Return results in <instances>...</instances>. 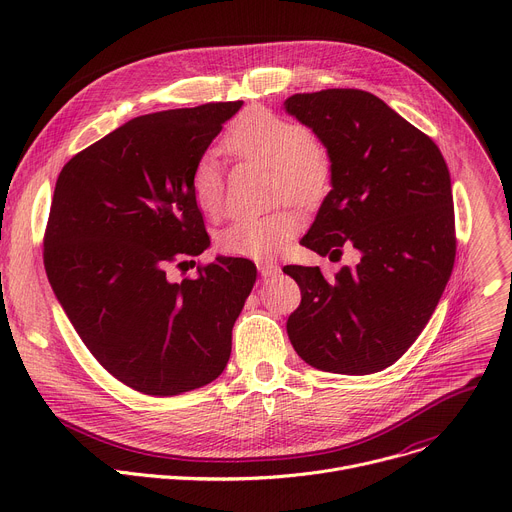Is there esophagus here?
Listing matches in <instances>:
<instances>
[{
  "instance_id": "obj_1",
  "label": "esophagus",
  "mask_w": 512,
  "mask_h": 512,
  "mask_svg": "<svg viewBox=\"0 0 512 512\" xmlns=\"http://www.w3.org/2000/svg\"><path fill=\"white\" fill-rule=\"evenodd\" d=\"M257 267H259L261 277H265V279L279 275V265L273 261H261V263H257Z\"/></svg>"
}]
</instances>
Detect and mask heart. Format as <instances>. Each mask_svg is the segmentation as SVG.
<instances>
[{
    "instance_id": "heart-1",
    "label": "heart",
    "mask_w": 512,
    "mask_h": 512,
    "mask_svg": "<svg viewBox=\"0 0 512 512\" xmlns=\"http://www.w3.org/2000/svg\"><path fill=\"white\" fill-rule=\"evenodd\" d=\"M227 145L237 156L269 166L275 174V192L298 202L318 200L330 184L332 162L310 129L269 109L253 107L241 113L227 133ZM190 190L202 212L214 214L221 208L223 174L210 154L194 164ZM298 227L300 214L289 206L241 214L214 235V245L225 255L265 259L275 255Z\"/></svg>"
}]
</instances>
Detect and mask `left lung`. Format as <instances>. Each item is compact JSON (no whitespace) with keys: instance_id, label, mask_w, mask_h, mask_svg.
<instances>
[{"instance_id":"1","label":"left lung","mask_w":512,"mask_h":512,"mask_svg":"<svg viewBox=\"0 0 512 512\" xmlns=\"http://www.w3.org/2000/svg\"><path fill=\"white\" fill-rule=\"evenodd\" d=\"M332 162V190L302 245L340 259L360 253L332 279L320 267L287 265L302 289L287 336L314 369L371 375L397 362L440 302L456 259L452 180L440 148L379 97L326 89L285 99Z\"/></svg>"}]
</instances>
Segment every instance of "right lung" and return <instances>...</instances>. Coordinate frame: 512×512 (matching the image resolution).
<instances>
[{"instance_id": "add662e5", "label": "right lung", "mask_w": 512, "mask_h": 512, "mask_svg": "<svg viewBox=\"0 0 512 512\" xmlns=\"http://www.w3.org/2000/svg\"><path fill=\"white\" fill-rule=\"evenodd\" d=\"M241 105L135 117L58 174L44 235L48 281L101 367L143 395L204 387L229 362L255 265L216 257L182 281L168 269L210 245L190 176Z\"/></svg>"}]
</instances>
